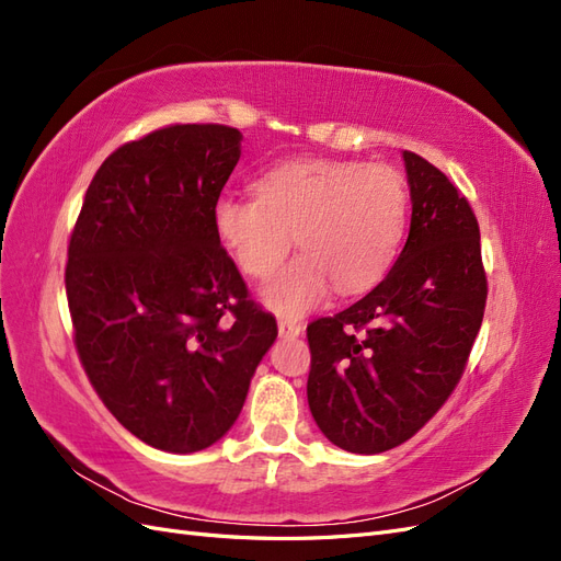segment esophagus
<instances>
[{
	"label": "esophagus",
	"instance_id": "esophagus-1",
	"mask_svg": "<svg viewBox=\"0 0 561 561\" xmlns=\"http://www.w3.org/2000/svg\"><path fill=\"white\" fill-rule=\"evenodd\" d=\"M301 322L290 320V318H278V332L280 336H299L301 334Z\"/></svg>",
	"mask_w": 561,
	"mask_h": 561
}]
</instances>
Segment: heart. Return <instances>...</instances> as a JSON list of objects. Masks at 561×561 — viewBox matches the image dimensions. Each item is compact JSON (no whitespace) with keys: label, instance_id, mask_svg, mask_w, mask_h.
<instances>
[{"label":"heart","instance_id":"heart-1","mask_svg":"<svg viewBox=\"0 0 561 561\" xmlns=\"http://www.w3.org/2000/svg\"><path fill=\"white\" fill-rule=\"evenodd\" d=\"M407 222L410 190L386 163L297 159L257 180V196L215 201L217 239L248 276L266 278L290 252H301L262 290L280 316H301L328 299L363 293L393 266Z\"/></svg>","mask_w":561,"mask_h":561}]
</instances>
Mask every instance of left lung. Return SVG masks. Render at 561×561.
Returning a JSON list of instances; mask_svg holds the SVG:
<instances>
[{
    "mask_svg": "<svg viewBox=\"0 0 561 561\" xmlns=\"http://www.w3.org/2000/svg\"><path fill=\"white\" fill-rule=\"evenodd\" d=\"M410 236L363 299L309 322L307 396L318 428L353 454L407 443L461 381L486 304L480 225L458 186L404 151Z\"/></svg>",
    "mask_w": 561,
    "mask_h": 561,
    "instance_id": "left-lung-1",
    "label": "left lung"
}]
</instances>
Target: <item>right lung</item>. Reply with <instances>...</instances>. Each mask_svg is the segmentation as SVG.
<instances>
[{
	"label": "right lung",
	"mask_w": 561,
	"mask_h": 561,
	"mask_svg": "<svg viewBox=\"0 0 561 561\" xmlns=\"http://www.w3.org/2000/svg\"><path fill=\"white\" fill-rule=\"evenodd\" d=\"M241 130L173 124L114 149L70 233L67 307L79 363L126 431L192 454L239 419L276 318L250 299L213 208Z\"/></svg>",
	"instance_id": "right-lung-1"
}]
</instances>
